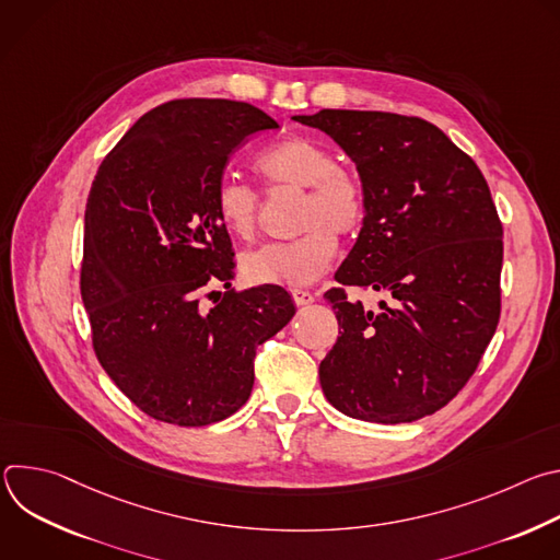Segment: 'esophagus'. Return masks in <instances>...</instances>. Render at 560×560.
<instances>
[{
    "instance_id": "obj_1",
    "label": "esophagus",
    "mask_w": 560,
    "mask_h": 560,
    "mask_svg": "<svg viewBox=\"0 0 560 560\" xmlns=\"http://www.w3.org/2000/svg\"><path fill=\"white\" fill-rule=\"evenodd\" d=\"M292 299L296 305H310L314 303V294L307 290H292Z\"/></svg>"
}]
</instances>
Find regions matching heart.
I'll return each mask as SVG.
<instances>
[{
	"label": "heart",
	"mask_w": 560,
	"mask_h": 560,
	"mask_svg": "<svg viewBox=\"0 0 560 560\" xmlns=\"http://www.w3.org/2000/svg\"><path fill=\"white\" fill-rule=\"evenodd\" d=\"M255 171L272 190H305L299 212L303 232L290 244H275L244 257L242 272L250 283L307 285L324 277L337 259V234L350 236L365 221L361 182L339 168V156L326 143L292 135L275 141L255 159ZM214 212L223 230L253 242L259 230V197L234 177L219 182Z\"/></svg>",
	"instance_id": "b5f03b06"
}]
</instances>
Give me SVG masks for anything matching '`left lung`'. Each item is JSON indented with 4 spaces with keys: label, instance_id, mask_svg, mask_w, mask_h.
I'll return each mask as SVG.
<instances>
[{
    "label": "left lung",
    "instance_id": "8db88e82",
    "mask_svg": "<svg viewBox=\"0 0 560 560\" xmlns=\"http://www.w3.org/2000/svg\"><path fill=\"white\" fill-rule=\"evenodd\" d=\"M292 119L332 137L365 192V221L335 279L389 296L363 310L341 288L326 292L341 337L318 365L322 389L368 423L434 415L474 374L499 324L503 228L488 182L419 117L328 108Z\"/></svg>",
    "mask_w": 560,
    "mask_h": 560
}]
</instances>
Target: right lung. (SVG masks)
Here are the masks:
<instances>
[{
    "instance_id": "right-lung-1",
    "label": "right lung",
    "mask_w": 560,
    "mask_h": 560,
    "mask_svg": "<svg viewBox=\"0 0 560 560\" xmlns=\"http://www.w3.org/2000/svg\"><path fill=\"white\" fill-rule=\"evenodd\" d=\"M275 128L244 102H168L139 117L95 175L82 266L93 346L113 383L156 421L201 428L234 415L250 398L257 346L294 316L279 285L201 303L208 283L234 279L214 212L228 156Z\"/></svg>"
}]
</instances>
